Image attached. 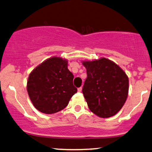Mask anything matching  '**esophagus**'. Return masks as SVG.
<instances>
[{
    "label": "esophagus",
    "instance_id": "obj_1",
    "mask_svg": "<svg viewBox=\"0 0 152 152\" xmlns=\"http://www.w3.org/2000/svg\"><path fill=\"white\" fill-rule=\"evenodd\" d=\"M82 90H83V87H79V88L77 89V90H78V92H82Z\"/></svg>",
    "mask_w": 152,
    "mask_h": 152
}]
</instances>
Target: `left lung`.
Instances as JSON below:
<instances>
[{"label":"left lung","mask_w":152,"mask_h":152,"mask_svg":"<svg viewBox=\"0 0 152 152\" xmlns=\"http://www.w3.org/2000/svg\"><path fill=\"white\" fill-rule=\"evenodd\" d=\"M82 63L87 69L83 93L89 109L101 118L115 115L128 96L129 78L126 73L105 58Z\"/></svg>","instance_id":"8db88e82"}]
</instances>
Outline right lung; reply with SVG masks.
Wrapping results in <instances>:
<instances>
[{
    "instance_id": "add662e5",
    "label": "right lung",
    "mask_w": 152,
    "mask_h": 152,
    "mask_svg": "<svg viewBox=\"0 0 152 152\" xmlns=\"http://www.w3.org/2000/svg\"><path fill=\"white\" fill-rule=\"evenodd\" d=\"M67 62L66 59L52 57L30 72L27 91L34 107L40 112L50 115L61 111L77 91Z\"/></svg>"
}]
</instances>
